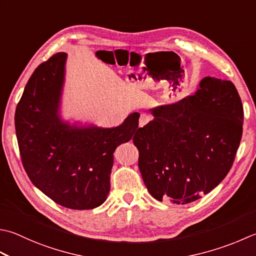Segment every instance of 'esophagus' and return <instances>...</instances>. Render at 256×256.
Here are the masks:
<instances>
[{"instance_id": "34e87169", "label": "esophagus", "mask_w": 256, "mask_h": 256, "mask_svg": "<svg viewBox=\"0 0 256 256\" xmlns=\"http://www.w3.org/2000/svg\"><path fill=\"white\" fill-rule=\"evenodd\" d=\"M150 122V116L146 114H141V116H140V126L143 128L145 124H148Z\"/></svg>"}]
</instances>
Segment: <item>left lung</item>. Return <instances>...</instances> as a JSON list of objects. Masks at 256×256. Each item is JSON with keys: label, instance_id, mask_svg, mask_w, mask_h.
<instances>
[{"label": "left lung", "instance_id": "left-lung-1", "mask_svg": "<svg viewBox=\"0 0 256 256\" xmlns=\"http://www.w3.org/2000/svg\"><path fill=\"white\" fill-rule=\"evenodd\" d=\"M133 138L148 191L158 201L188 204L221 183L243 132V105L231 81L206 76L191 96L152 110Z\"/></svg>", "mask_w": 256, "mask_h": 256}]
</instances>
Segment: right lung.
I'll list each match as a JSON object with an SVG mask.
<instances>
[{
	"mask_svg": "<svg viewBox=\"0 0 256 256\" xmlns=\"http://www.w3.org/2000/svg\"><path fill=\"white\" fill-rule=\"evenodd\" d=\"M66 53L35 68L15 111V131L23 168L31 182L55 203L91 210L110 192L113 153L133 138L138 113L116 128L78 126L60 118Z\"/></svg>",
	"mask_w": 256,
	"mask_h": 256,
	"instance_id": "add662e5",
	"label": "right lung"
}]
</instances>
